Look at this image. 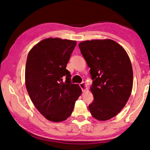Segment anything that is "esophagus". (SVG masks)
I'll return each mask as SVG.
<instances>
[{"label": "esophagus", "mask_w": 150, "mask_h": 150, "mask_svg": "<svg viewBox=\"0 0 150 150\" xmlns=\"http://www.w3.org/2000/svg\"><path fill=\"white\" fill-rule=\"evenodd\" d=\"M79 86H80L81 88L82 89V91L84 92L86 90V82H82V83H81L80 84H79Z\"/></svg>", "instance_id": "obj_1"}]
</instances>
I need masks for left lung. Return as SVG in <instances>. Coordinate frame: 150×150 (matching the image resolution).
<instances>
[{"mask_svg":"<svg viewBox=\"0 0 150 150\" xmlns=\"http://www.w3.org/2000/svg\"><path fill=\"white\" fill-rule=\"evenodd\" d=\"M91 77L90 91L93 103L89 105L91 115L108 120L125 106L133 88V69L126 50L111 39L82 41L79 44Z\"/></svg>","mask_w":150,"mask_h":150,"instance_id":"obj_1","label":"left lung"}]
</instances>
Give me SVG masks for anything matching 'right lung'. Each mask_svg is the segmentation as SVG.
I'll list each match as a JSON object with an SVG mask.
<instances>
[{"label": "right lung", "instance_id": "right-lung-1", "mask_svg": "<svg viewBox=\"0 0 150 150\" xmlns=\"http://www.w3.org/2000/svg\"><path fill=\"white\" fill-rule=\"evenodd\" d=\"M76 44L75 40L50 37L35 45L27 57L28 93L37 110L52 122L68 119L82 93L79 84L70 82L71 75L66 69Z\"/></svg>", "mask_w": 150, "mask_h": 150}]
</instances>
